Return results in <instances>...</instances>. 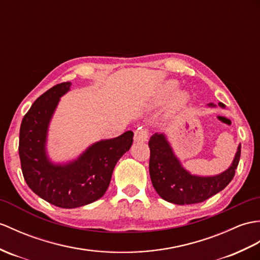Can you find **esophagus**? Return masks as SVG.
I'll use <instances>...</instances> for the list:
<instances>
[{
	"mask_svg": "<svg viewBox=\"0 0 260 260\" xmlns=\"http://www.w3.org/2000/svg\"><path fill=\"white\" fill-rule=\"evenodd\" d=\"M148 140V132L144 127L137 128L134 133V141L135 142H146Z\"/></svg>",
	"mask_w": 260,
	"mask_h": 260,
	"instance_id": "1",
	"label": "esophagus"
}]
</instances>
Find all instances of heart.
<instances>
[{"label": "heart", "instance_id": "heart-1", "mask_svg": "<svg viewBox=\"0 0 260 260\" xmlns=\"http://www.w3.org/2000/svg\"><path fill=\"white\" fill-rule=\"evenodd\" d=\"M178 88V84L176 81H166L160 85L159 89L157 90V94L155 96V104L160 105L164 104L172 98V95L176 92ZM187 101H188V96L184 92H178L174 95L172 100V106L174 108H180L183 107Z\"/></svg>", "mask_w": 260, "mask_h": 260}]
</instances>
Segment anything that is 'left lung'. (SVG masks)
Wrapping results in <instances>:
<instances>
[{"mask_svg": "<svg viewBox=\"0 0 260 260\" xmlns=\"http://www.w3.org/2000/svg\"><path fill=\"white\" fill-rule=\"evenodd\" d=\"M209 106H214L209 104ZM219 106L224 107L222 103ZM149 175L155 190L165 201L177 205L197 204L216 195L232 182L240 158V145L232 166L216 176L191 175L175 156L164 134H155L148 142Z\"/></svg>", "mask_w": 260, "mask_h": 260, "instance_id": "obj_1", "label": "left lung"}]
</instances>
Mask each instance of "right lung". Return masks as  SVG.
Listing matches in <instances>:
<instances>
[{
    "label": "right lung",
    "instance_id": "right-lung-1",
    "mask_svg": "<svg viewBox=\"0 0 260 260\" xmlns=\"http://www.w3.org/2000/svg\"><path fill=\"white\" fill-rule=\"evenodd\" d=\"M65 82L36 100L24 115L19 154L24 179L36 195L61 208H76L98 201L110 185L116 162L133 144L134 133L93 144L69 164H53L45 150L47 128L59 98L70 89Z\"/></svg>",
    "mask_w": 260,
    "mask_h": 260
}]
</instances>
